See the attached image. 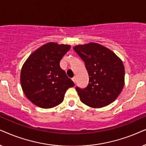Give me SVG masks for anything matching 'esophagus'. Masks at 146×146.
I'll use <instances>...</instances> for the list:
<instances>
[{
  "instance_id": "34e87169",
  "label": "esophagus",
  "mask_w": 146,
  "mask_h": 146,
  "mask_svg": "<svg viewBox=\"0 0 146 146\" xmlns=\"http://www.w3.org/2000/svg\"><path fill=\"white\" fill-rule=\"evenodd\" d=\"M72 81H73V82H74L75 83H76V77H73V78H72Z\"/></svg>"
}]
</instances>
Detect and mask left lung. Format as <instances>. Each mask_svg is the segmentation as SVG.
I'll return each mask as SVG.
<instances>
[{
	"instance_id": "obj_1",
	"label": "left lung",
	"mask_w": 146,
	"mask_h": 146,
	"mask_svg": "<svg viewBox=\"0 0 146 146\" xmlns=\"http://www.w3.org/2000/svg\"><path fill=\"white\" fill-rule=\"evenodd\" d=\"M73 50L84 62L89 75L87 86L75 88L81 102L99 108L115 101L124 86L125 70L121 59L95 42L77 45Z\"/></svg>"
}]
</instances>
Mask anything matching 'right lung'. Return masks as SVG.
<instances>
[{
  "label": "right lung",
  "instance_id": "right-lung-1",
  "mask_svg": "<svg viewBox=\"0 0 146 146\" xmlns=\"http://www.w3.org/2000/svg\"><path fill=\"white\" fill-rule=\"evenodd\" d=\"M70 48L68 44L48 42L34 51L23 65L21 87L35 106L44 109L58 106L63 102L66 91L75 85L59 65Z\"/></svg>",
  "mask_w": 146,
  "mask_h": 146
}]
</instances>
